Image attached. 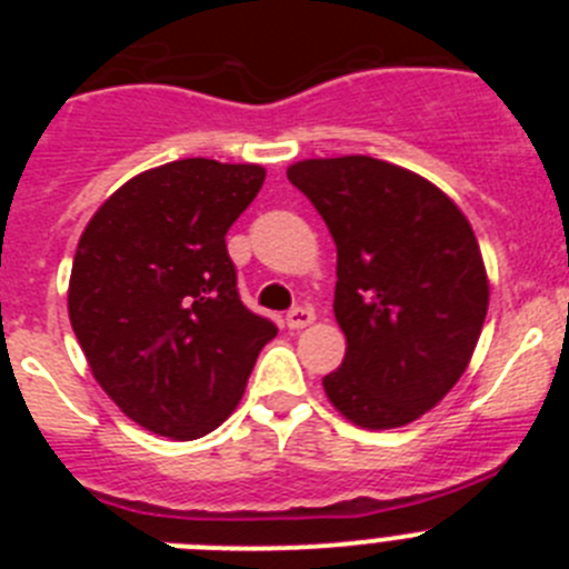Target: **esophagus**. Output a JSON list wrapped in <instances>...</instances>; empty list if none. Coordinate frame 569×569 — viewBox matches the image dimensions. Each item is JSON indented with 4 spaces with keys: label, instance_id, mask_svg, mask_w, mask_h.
<instances>
[{
    "label": "esophagus",
    "instance_id": "1",
    "mask_svg": "<svg viewBox=\"0 0 569 569\" xmlns=\"http://www.w3.org/2000/svg\"><path fill=\"white\" fill-rule=\"evenodd\" d=\"M316 313L310 308H293L288 313V328L290 330H301V328H308V325H313Z\"/></svg>",
    "mask_w": 569,
    "mask_h": 569
}]
</instances>
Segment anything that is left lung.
Masks as SVG:
<instances>
[{
    "instance_id": "left-lung-1",
    "label": "left lung",
    "mask_w": 569,
    "mask_h": 569,
    "mask_svg": "<svg viewBox=\"0 0 569 569\" xmlns=\"http://www.w3.org/2000/svg\"><path fill=\"white\" fill-rule=\"evenodd\" d=\"M288 179L336 241L347 350L325 393L370 430L410 425L461 379L485 325L490 290L470 222L436 184L370 156L308 159Z\"/></svg>"
}]
</instances>
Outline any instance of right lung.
Wrapping results in <instances>:
<instances>
[{"label":"right lung","instance_id":"add662e5","mask_svg":"<svg viewBox=\"0 0 569 569\" xmlns=\"http://www.w3.org/2000/svg\"><path fill=\"white\" fill-rule=\"evenodd\" d=\"M261 182L259 164H162L116 190L79 239L70 325L104 393L150 433L216 430L279 333L241 301L224 241Z\"/></svg>","mask_w":569,"mask_h":569}]
</instances>
